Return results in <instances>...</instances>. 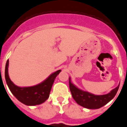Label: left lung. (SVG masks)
I'll return each mask as SVG.
<instances>
[{"instance_id":"8db88e82","label":"left lung","mask_w":127,"mask_h":127,"mask_svg":"<svg viewBox=\"0 0 127 127\" xmlns=\"http://www.w3.org/2000/svg\"><path fill=\"white\" fill-rule=\"evenodd\" d=\"M119 86L120 85L107 94L94 95L77 88L73 83H72L70 77H69V88L73 98L77 104L90 109H99L111 101L116 95Z\"/></svg>"}]
</instances>
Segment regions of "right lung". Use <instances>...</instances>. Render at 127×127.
Masks as SVG:
<instances>
[{"instance_id":"obj_1","label":"right lung","mask_w":127,"mask_h":127,"mask_svg":"<svg viewBox=\"0 0 127 127\" xmlns=\"http://www.w3.org/2000/svg\"><path fill=\"white\" fill-rule=\"evenodd\" d=\"M9 60L5 64V78L10 91L19 101L27 105H36L42 104L50 96L51 87L56 77L61 70L51 74L41 83L32 86L20 87L14 85L10 79L8 74Z\"/></svg>"}]
</instances>
